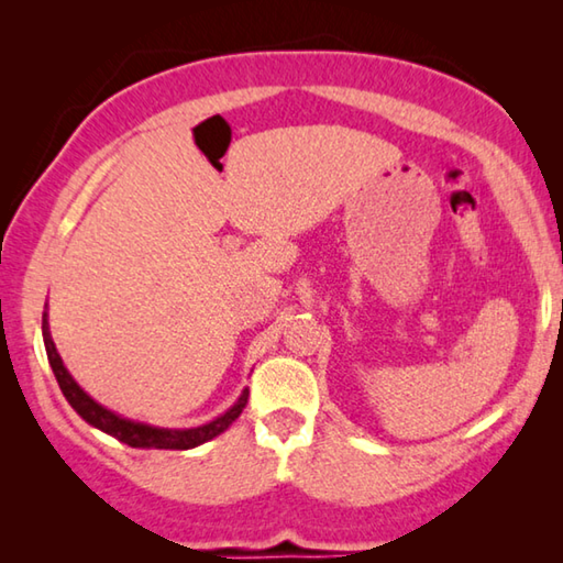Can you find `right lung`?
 I'll use <instances>...</instances> for the list:
<instances>
[{"mask_svg": "<svg viewBox=\"0 0 563 563\" xmlns=\"http://www.w3.org/2000/svg\"><path fill=\"white\" fill-rule=\"evenodd\" d=\"M42 335H44V345H46V357H49V365L54 369V377H56V383H59L64 397L69 399V405L84 419H87L89 424L97 427V430L117 437L119 442L129 444V446H144V450H194V446L213 440V437L228 430V424L235 422L238 415L243 412V407L247 402V389H243L241 399H238V402L228 409L225 415H221L218 419H213V422H208L203 427H194V430H158V427L131 422V419H123L119 415L109 412V409L101 407L99 402H93V399L74 383V377L69 375V369L64 367L59 352H56V347H54V340L49 335V325H46V316L42 322Z\"/></svg>", "mask_w": 563, "mask_h": 563, "instance_id": "right-lung-1", "label": "right lung"}]
</instances>
